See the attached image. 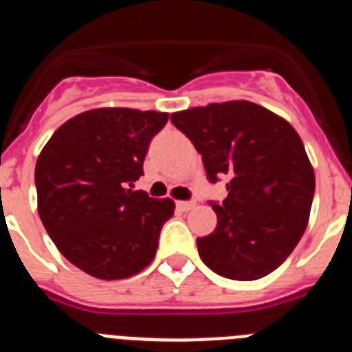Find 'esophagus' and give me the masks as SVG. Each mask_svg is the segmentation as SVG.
I'll return each mask as SVG.
<instances>
[{
    "label": "esophagus",
    "mask_w": 352,
    "mask_h": 352,
    "mask_svg": "<svg viewBox=\"0 0 352 352\" xmlns=\"http://www.w3.org/2000/svg\"><path fill=\"white\" fill-rule=\"evenodd\" d=\"M176 206H178L182 212H188V210H192L194 206H196V203H194V201H178V203H176Z\"/></svg>",
    "instance_id": "1"
}]
</instances>
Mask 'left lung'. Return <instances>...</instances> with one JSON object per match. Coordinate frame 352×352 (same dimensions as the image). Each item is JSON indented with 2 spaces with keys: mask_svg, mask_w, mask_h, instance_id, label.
<instances>
[{
  "mask_svg": "<svg viewBox=\"0 0 352 352\" xmlns=\"http://www.w3.org/2000/svg\"><path fill=\"white\" fill-rule=\"evenodd\" d=\"M173 124L203 156L228 197L210 203L217 228L197 239L206 267L236 281L270 274L292 253L310 217L315 174L301 137L283 117L251 101L174 112Z\"/></svg>",
  "mask_w": 352,
  "mask_h": 352,
  "instance_id": "8db88e82",
  "label": "left lung"
}]
</instances>
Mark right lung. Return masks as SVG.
Masks as SVG:
<instances>
[{
	"label": "right lung",
	"instance_id": "add662e5",
	"mask_svg": "<svg viewBox=\"0 0 352 352\" xmlns=\"http://www.w3.org/2000/svg\"><path fill=\"white\" fill-rule=\"evenodd\" d=\"M169 113L96 108L60 126L35 165L37 208L69 262L98 279H124L153 262L173 199L133 183Z\"/></svg>",
	"mask_w": 352,
	"mask_h": 352
}]
</instances>
